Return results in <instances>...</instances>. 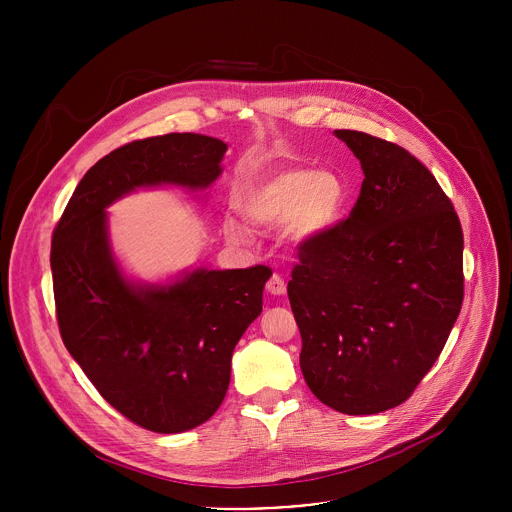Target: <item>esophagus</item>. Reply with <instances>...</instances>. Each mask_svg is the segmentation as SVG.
Instances as JSON below:
<instances>
[{"instance_id":"esophagus-1","label":"esophagus","mask_w":512,"mask_h":512,"mask_svg":"<svg viewBox=\"0 0 512 512\" xmlns=\"http://www.w3.org/2000/svg\"><path fill=\"white\" fill-rule=\"evenodd\" d=\"M267 291H269L271 296H283L285 294V281H283V277L273 273L271 279L267 281Z\"/></svg>"}]
</instances>
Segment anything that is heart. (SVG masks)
<instances>
[{
	"mask_svg": "<svg viewBox=\"0 0 512 512\" xmlns=\"http://www.w3.org/2000/svg\"><path fill=\"white\" fill-rule=\"evenodd\" d=\"M348 184L336 172L291 168L249 182L239 192V208L257 227L287 225L289 237L304 243L326 235L340 221ZM231 241H245L247 229L235 216L225 218Z\"/></svg>",
	"mask_w": 512,
	"mask_h": 512,
	"instance_id": "heart-1",
	"label": "heart"
}]
</instances>
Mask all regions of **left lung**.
<instances>
[{
    "instance_id": "8db88e82",
    "label": "left lung",
    "mask_w": 512,
    "mask_h": 512,
    "mask_svg": "<svg viewBox=\"0 0 512 512\" xmlns=\"http://www.w3.org/2000/svg\"><path fill=\"white\" fill-rule=\"evenodd\" d=\"M364 172L346 221L300 245L287 296L310 391L346 415L407 401L446 346L464 300L460 218L397 143L336 129Z\"/></svg>"
}]
</instances>
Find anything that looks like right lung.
<instances>
[{"label": "right lung", "mask_w": 512, "mask_h": 512, "mask_svg": "<svg viewBox=\"0 0 512 512\" xmlns=\"http://www.w3.org/2000/svg\"><path fill=\"white\" fill-rule=\"evenodd\" d=\"M225 152V141L200 133L131 141L83 176L52 235L66 350L109 405L156 433L188 431L221 407L269 269L200 267L168 283L131 281L111 249L105 208L137 188L206 190L223 174Z\"/></svg>", "instance_id": "add662e5"}]
</instances>
